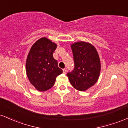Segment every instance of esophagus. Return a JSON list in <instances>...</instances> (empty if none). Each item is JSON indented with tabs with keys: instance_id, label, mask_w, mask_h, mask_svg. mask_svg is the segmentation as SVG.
I'll list each match as a JSON object with an SVG mask.
<instances>
[{
	"instance_id": "34e87169",
	"label": "esophagus",
	"mask_w": 128,
	"mask_h": 128,
	"mask_svg": "<svg viewBox=\"0 0 128 128\" xmlns=\"http://www.w3.org/2000/svg\"><path fill=\"white\" fill-rule=\"evenodd\" d=\"M62 71H63V73H64V74H66V73H67V68H64V69H63V70H62Z\"/></svg>"
}]
</instances>
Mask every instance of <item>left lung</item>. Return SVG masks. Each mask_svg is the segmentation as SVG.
I'll return each mask as SVG.
<instances>
[{"label": "left lung", "mask_w": 128, "mask_h": 128, "mask_svg": "<svg viewBox=\"0 0 128 128\" xmlns=\"http://www.w3.org/2000/svg\"><path fill=\"white\" fill-rule=\"evenodd\" d=\"M74 67L67 73L74 88L84 92L94 85L100 72V61L96 48L88 42H79L71 46Z\"/></svg>", "instance_id": "8db88e82"}]
</instances>
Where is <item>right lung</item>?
Segmentation results:
<instances>
[{"label":"right lung","instance_id":"right-lung-1","mask_svg":"<svg viewBox=\"0 0 128 128\" xmlns=\"http://www.w3.org/2000/svg\"><path fill=\"white\" fill-rule=\"evenodd\" d=\"M57 45L43 37L32 45L26 62V74L35 88L44 92L52 88L56 78L62 73L58 62L53 57Z\"/></svg>","mask_w":128,"mask_h":128}]
</instances>
